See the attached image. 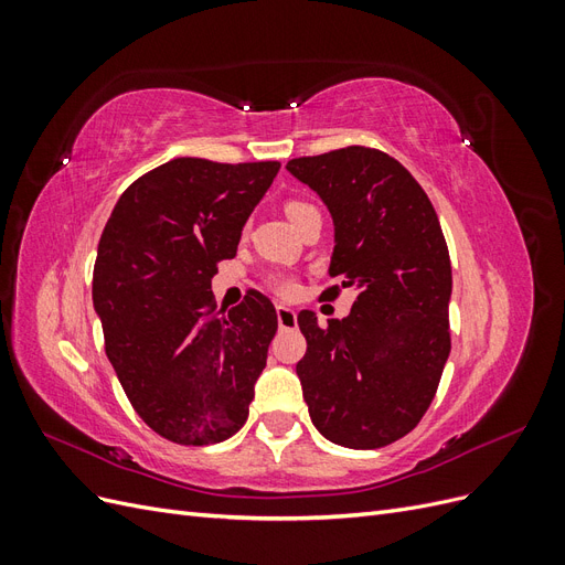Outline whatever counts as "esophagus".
<instances>
[{"instance_id": "1", "label": "esophagus", "mask_w": 565, "mask_h": 565, "mask_svg": "<svg viewBox=\"0 0 565 565\" xmlns=\"http://www.w3.org/2000/svg\"><path fill=\"white\" fill-rule=\"evenodd\" d=\"M276 313H278V324L282 330H289V328H295V324H297V313L289 309V306H278Z\"/></svg>"}]
</instances>
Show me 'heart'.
<instances>
[{"instance_id": "obj_1", "label": "heart", "mask_w": 565, "mask_h": 565, "mask_svg": "<svg viewBox=\"0 0 565 565\" xmlns=\"http://www.w3.org/2000/svg\"><path fill=\"white\" fill-rule=\"evenodd\" d=\"M309 210H316V207H313V204H309V202H301V200H289L285 204V212H287V216L292 218V221L299 218L303 212H309ZM268 285H270L273 292L280 295V297H295L297 289H299L297 280L292 276H282V273H276V276H270Z\"/></svg>"}]
</instances>
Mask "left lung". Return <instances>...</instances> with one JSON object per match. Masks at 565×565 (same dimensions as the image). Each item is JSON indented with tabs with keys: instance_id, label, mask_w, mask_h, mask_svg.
<instances>
[{
	"instance_id": "obj_1",
	"label": "left lung",
	"mask_w": 565,
	"mask_h": 565,
	"mask_svg": "<svg viewBox=\"0 0 565 565\" xmlns=\"http://www.w3.org/2000/svg\"><path fill=\"white\" fill-rule=\"evenodd\" d=\"M334 221L330 276L353 287L351 313L320 328L297 322V363L316 429L337 446L374 450L403 438L429 409L450 355L452 268L431 200L386 152L349 146L287 162Z\"/></svg>"
}]
</instances>
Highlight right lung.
Segmentation results:
<instances>
[{"label": "right lung", "instance_id": "1", "mask_svg": "<svg viewBox=\"0 0 565 565\" xmlns=\"http://www.w3.org/2000/svg\"><path fill=\"white\" fill-rule=\"evenodd\" d=\"M280 162L177 158L119 195L98 243L94 309L131 407L179 446L243 429L278 316L249 289L216 311V264L233 259Z\"/></svg>", "mask_w": 565, "mask_h": 565}]
</instances>
